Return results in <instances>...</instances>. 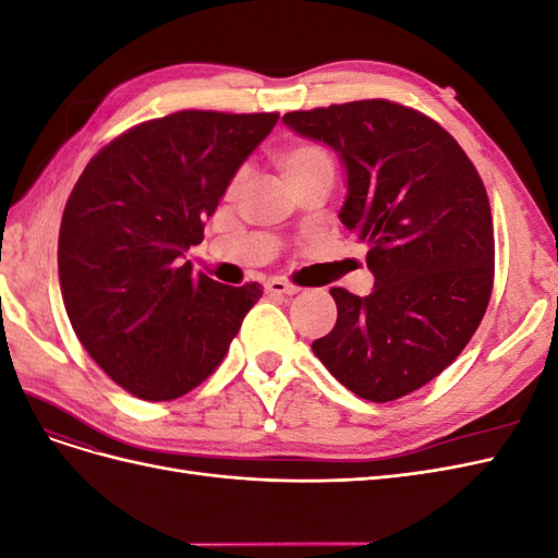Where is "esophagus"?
Wrapping results in <instances>:
<instances>
[{
    "label": "esophagus",
    "instance_id": "1",
    "mask_svg": "<svg viewBox=\"0 0 558 558\" xmlns=\"http://www.w3.org/2000/svg\"><path fill=\"white\" fill-rule=\"evenodd\" d=\"M265 291L269 295H295L300 289H298V286L289 283V281H283V279H269L265 283Z\"/></svg>",
    "mask_w": 558,
    "mask_h": 558
}]
</instances>
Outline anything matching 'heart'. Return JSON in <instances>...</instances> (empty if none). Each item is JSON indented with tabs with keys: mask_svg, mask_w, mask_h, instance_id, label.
Returning <instances> with one entry per match:
<instances>
[{
	"mask_svg": "<svg viewBox=\"0 0 558 558\" xmlns=\"http://www.w3.org/2000/svg\"><path fill=\"white\" fill-rule=\"evenodd\" d=\"M277 165L281 167V172L286 179L293 183L307 179L316 172H332V158L324 146L316 144H298L283 148L277 156Z\"/></svg>",
	"mask_w": 558,
	"mask_h": 558,
	"instance_id": "b5f03b06",
	"label": "heart"
}]
</instances>
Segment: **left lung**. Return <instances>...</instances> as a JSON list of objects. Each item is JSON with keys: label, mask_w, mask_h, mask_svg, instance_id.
I'll list each match as a JSON object with an SVG mask.
<instances>
[{"label": "left lung", "mask_w": 558, "mask_h": 558, "mask_svg": "<svg viewBox=\"0 0 558 558\" xmlns=\"http://www.w3.org/2000/svg\"><path fill=\"white\" fill-rule=\"evenodd\" d=\"M281 121L340 156V221L369 246L375 275L365 298L330 289L337 324L312 351L363 400L408 396L456 361L492 298L484 183L445 128L388 99L291 111Z\"/></svg>", "instance_id": "obj_1"}]
</instances>
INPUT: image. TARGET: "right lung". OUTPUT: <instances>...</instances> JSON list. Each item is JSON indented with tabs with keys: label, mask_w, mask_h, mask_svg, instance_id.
Listing matches in <instances>:
<instances>
[{
	"label": "right lung",
	"mask_w": 558,
	"mask_h": 558,
	"mask_svg": "<svg viewBox=\"0 0 558 558\" xmlns=\"http://www.w3.org/2000/svg\"><path fill=\"white\" fill-rule=\"evenodd\" d=\"M277 121L170 113L116 137L78 177L60 223V291L81 344L128 393L162 402L193 391L263 295L260 283L195 277L181 258Z\"/></svg>",
	"instance_id": "1"
}]
</instances>
